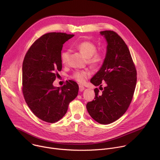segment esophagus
Wrapping results in <instances>:
<instances>
[{"label": "esophagus", "instance_id": "obj_1", "mask_svg": "<svg viewBox=\"0 0 160 160\" xmlns=\"http://www.w3.org/2000/svg\"><path fill=\"white\" fill-rule=\"evenodd\" d=\"M85 89V87L82 85H79V91L80 92H82V91Z\"/></svg>", "mask_w": 160, "mask_h": 160}]
</instances>
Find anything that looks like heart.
I'll list each match as a JSON object with an SVG mask.
<instances>
[{
  "mask_svg": "<svg viewBox=\"0 0 160 160\" xmlns=\"http://www.w3.org/2000/svg\"><path fill=\"white\" fill-rule=\"evenodd\" d=\"M77 49L87 58L88 63L94 67H98L101 65L104 61V54L101 52H97L96 45L91 42L83 41L77 45ZM69 51L65 50L61 54V59L62 63H66L69 58ZM90 75L88 70L77 72L74 74V78L80 83H83L87 77Z\"/></svg>",
  "mask_w": 160,
  "mask_h": 160,
  "instance_id": "b5f03b06",
  "label": "heart"
}]
</instances>
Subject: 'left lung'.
I'll list each match as a JSON object with an SVG mask.
<instances>
[{
    "label": "left lung",
    "mask_w": 160,
    "mask_h": 160,
    "mask_svg": "<svg viewBox=\"0 0 160 160\" xmlns=\"http://www.w3.org/2000/svg\"><path fill=\"white\" fill-rule=\"evenodd\" d=\"M107 42L106 53L99 70L91 78L95 86L105 87L87 104L90 116L101 124H109L120 118L127 110L137 82V72L130 51L123 40L115 32H100Z\"/></svg>",
    "instance_id": "obj_1"
}]
</instances>
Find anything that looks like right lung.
<instances>
[{
  "label": "right lung",
  "instance_id": "1",
  "mask_svg": "<svg viewBox=\"0 0 160 160\" xmlns=\"http://www.w3.org/2000/svg\"><path fill=\"white\" fill-rule=\"evenodd\" d=\"M73 36L56 32L42 35L32 45L22 62V94L33 113L44 122L61 119L78 95V85L74 81L59 87L53 85L62 69L63 44Z\"/></svg>",
  "mask_w": 160,
  "mask_h": 160
}]
</instances>
